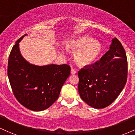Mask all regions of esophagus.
I'll use <instances>...</instances> for the list:
<instances>
[{
  "mask_svg": "<svg viewBox=\"0 0 135 135\" xmlns=\"http://www.w3.org/2000/svg\"><path fill=\"white\" fill-rule=\"evenodd\" d=\"M76 71L75 69H74L73 68H71V73L72 74V75H75V74H76Z\"/></svg>",
  "mask_w": 135,
  "mask_h": 135,
  "instance_id": "esophagus-1",
  "label": "esophagus"
}]
</instances>
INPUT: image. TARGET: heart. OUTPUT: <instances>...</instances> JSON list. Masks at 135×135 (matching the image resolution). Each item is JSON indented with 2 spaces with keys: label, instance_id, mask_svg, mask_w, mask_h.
Listing matches in <instances>:
<instances>
[{
  "label": "heart",
  "instance_id": "1",
  "mask_svg": "<svg viewBox=\"0 0 135 135\" xmlns=\"http://www.w3.org/2000/svg\"><path fill=\"white\" fill-rule=\"evenodd\" d=\"M66 47L69 51H76L74 60L80 66L92 64L102 51L100 43L88 36H82L71 40L66 44Z\"/></svg>",
  "mask_w": 135,
  "mask_h": 135
}]
</instances>
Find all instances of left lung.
Wrapping results in <instances>:
<instances>
[{
    "label": "left lung",
    "instance_id": "1",
    "mask_svg": "<svg viewBox=\"0 0 135 135\" xmlns=\"http://www.w3.org/2000/svg\"><path fill=\"white\" fill-rule=\"evenodd\" d=\"M78 89L81 98L91 107L106 108L124 89L127 76V60L118 38L112 40L110 49L100 60L78 72Z\"/></svg>",
    "mask_w": 135,
    "mask_h": 135
}]
</instances>
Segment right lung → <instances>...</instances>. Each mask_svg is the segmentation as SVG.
<instances>
[{"label":"right lung","instance_id":"add662e5","mask_svg":"<svg viewBox=\"0 0 135 135\" xmlns=\"http://www.w3.org/2000/svg\"><path fill=\"white\" fill-rule=\"evenodd\" d=\"M26 35L17 40L10 52L8 79L14 96L23 106L32 111H43L58 99L71 68L68 64H30L19 50L20 41Z\"/></svg>","mask_w":135,"mask_h":135}]
</instances>
